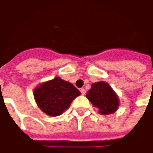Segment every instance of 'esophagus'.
<instances>
[{
    "label": "esophagus",
    "instance_id": "1",
    "mask_svg": "<svg viewBox=\"0 0 153 153\" xmlns=\"http://www.w3.org/2000/svg\"><path fill=\"white\" fill-rule=\"evenodd\" d=\"M80 92L82 93V95H85V94H86V90L84 89V88H81V89H80Z\"/></svg>",
    "mask_w": 153,
    "mask_h": 153
}]
</instances>
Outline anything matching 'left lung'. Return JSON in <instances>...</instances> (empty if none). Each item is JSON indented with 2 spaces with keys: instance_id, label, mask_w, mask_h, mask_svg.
<instances>
[{
  "instance_id": "obj_1",
  "label": "left lung",
  "mask_w": 153,
  "mask_h": 153,
  "mask_svg": "<svg viewBox=\"0 0 153 153\" xmlns=\"http://www.w3.org/2000/svg\"><path fill=\"white\" fill-rule=\"evenodd\" d=\"M87 97L102 115L115 112L119 106L118 97L109 84L105 82L93 83L91 89L88 92Z\"/></svg>"
}]
</instances>
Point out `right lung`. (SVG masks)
I'll return each instance as SVG.
<instances>
[{
    "instance_id": "right-lung-1",
    "label": "right lung",
    "mask_w": 153,
    "mask_h": 153,
    "mask_svg": "<svg viewBox=\"0 0 153 153\" xmlns=\"http://www.w3.org/2000/svg\"><path fill=\"white\" fill-rule=\"evenodd\" d=\"M80 94L81 93L72 83L59 77L41 84L34 90L35 101L38 106L51 116L61 115Z\"/></svg>"
}]
</instances>
